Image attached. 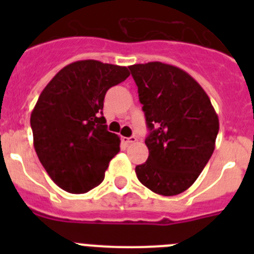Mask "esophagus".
Listing matches in <instances>:
<instances>
[{
    "label": "esophagus",
    "instance_id": "34e87169",
    "mask_svg": "<svg viewBox=\"0 0 254 254\" xmlns=\"http://www.w3.org/2000/svg\"><path fill=\"white\" fill-rule=\"evenodd\" d=\"M122 141L126 143V145H129V143H134L137 141L136 136H131V137H122Z\"/></svg>",
    "mask_w": 254,
    "mask_h": 254
}]
</instances>
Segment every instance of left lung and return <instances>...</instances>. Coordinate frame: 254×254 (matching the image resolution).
<instances>
[{
    "instance_id": "8db88e82",
    "label": "left lung",
    "mask_w": 254,
    "mask_h": 254,
    "mask_svg": "<svg viewBox=\"0 0 254 254\" xmlns=\"http://www.w3.org/2000/svg\"><path fill=\"white\" fill-rule=\"evenodd\" d=\"M129 69L150 129L149 158L136 174L155 193L176 196L193 185L210 160L219 117L201 85L179 67L149 62Z\"/></svg>"
}]
</instances>
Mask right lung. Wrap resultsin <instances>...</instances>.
<instances>
[{"label":"right lung","instance_id":"1","mask_svg":"<svg viewBox=\"0 0 254 254\" xmlns=\"http://www.w3.org/2000/svg\"><path fill=\"white\" fill-rule=\"evenodd\" d=\"M129 76L127 67L76 61L48 82L30 116L34 149L51 179L69 193H85L104 179L120 152V136L103 117L108 89Z\"/></svg>","mask_w":254,"mask_h":254}]
</instances>
